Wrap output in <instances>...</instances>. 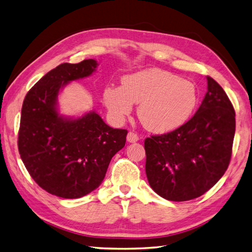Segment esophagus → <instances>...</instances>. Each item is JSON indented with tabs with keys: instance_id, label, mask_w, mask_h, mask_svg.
<instances>
[{
	"instance_id": "obj_1",
	"label": "esophagus",
	"mask_w": 252,
	"mask_h": 252,
	"mask_svg": "<svg viewBox=\"0 0 252 252\" xmlns=\"http://www.w3.org/2000/svg\"><path fill=\"white\" fill-rule=\"evenodd\" d=\"M126 140H127V142H130V143H135V142H137L138 140H140V137H138V135L136 134V133L129 132V133H127Z\"/></svg>"
}]
</instances>
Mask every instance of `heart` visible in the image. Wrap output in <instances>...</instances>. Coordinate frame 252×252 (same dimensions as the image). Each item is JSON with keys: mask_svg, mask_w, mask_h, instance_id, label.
Returning a JSON list of instances; mask_svg holds the SVG:
<instances>
[{"mask_svg": "<svg viewBox=\"0 0 252 252\" xmlns=\"http://www.w3.org/2000/svg\"><path fill=\"white\" fill-rule=\"evenodd\" d=\"M104 101L116 119H123L140 104L137 114L149 131L165 133L189 119L197 105V89L186 79L159 68L129 74L122 87H107Z\"/></svg>", "mask_w": 252, "mask_h": 252, "instance_id": "heart-1", "label": "heart"}]
</instances>
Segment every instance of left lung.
<instances>
[{"instance_id":"8db88e82","label":"left lung","mask_w":252,"mask_h":252,"mask_svg":"<svg viewBox=\"0 0 252 252\" xmlns=\"http://www.w3.org/2000/svg\"><path fill=\"white\" fill-rule=\"evenodd\" d=\"M208 91L190 119L144 142L146 175L164 199L186 201L205 194L225 173L235 135V110L222 87L207 77Z\"/></svg>"}]
</instances>
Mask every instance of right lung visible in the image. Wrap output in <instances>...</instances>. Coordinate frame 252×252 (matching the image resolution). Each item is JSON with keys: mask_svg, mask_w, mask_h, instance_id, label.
I'll return each instance as SVG.
<instances>
[{"mask_svg": "<svg viewBox=\"0 0 252 252\" xmlns=\"http://www.w3.org/2000/svg\"><path fill=\"white\" fill-rule=\"evenodd\" d=\"M94 60L62 63L41 78L24 99L18 151L41 189L62 198H80L103 182L111 158L126 145L127 131L112 129L91 111L78 119L57 112L61 88L92 74Z\"/></svg>", "mask_w": 252, "mask_h": 252, "instance_id": "right-lung-1", "label": "right lung"}]
</instances>
